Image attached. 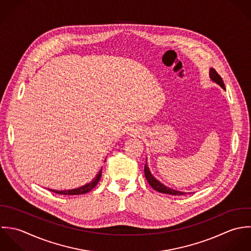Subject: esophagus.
<instances>
[{
	"label": "esophagus",
	"instance_id": "34e87169",
	"mask_svg": "<svg viewBox=\"0 0 251 251\" xmlns=\"http://www.w3.org/2000/svg\"><path fill=\"white\" fill-rule=\"evenodd\" d=\"M139 133V131H138V129H136V128H132L131 129V131H130V135H137Z\"/></svg>",
	"mask_w": 251,
	"mask_h": 251
}]
</instances>
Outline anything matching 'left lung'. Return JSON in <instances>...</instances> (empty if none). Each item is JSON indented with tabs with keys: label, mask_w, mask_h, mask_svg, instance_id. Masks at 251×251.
Returning a JSON list of instances; mask_svg holds the SVG:
<instances>
[{
	"label": "left lung",
	"mask_w": 251,
	"mask_h": 251,
	"mask_svg": "<svg viewBox=\"0 0 251 251\" xmlns=\"http://www.w3.org/2000/svg\"><path fill=\"white\" fill-rule=\"evenodd\" d=\"M209 78L211 81L215 82L216 84H218L222 89L226 90L225 89V85H224V82L221 78V76L216 73V71L214 69H209ZM148 162V161H147ZM145 176H146V178L147 180L149 181L150 185L151 187L160 192V193H163V194H169V195H184V194H190V192H183V191H178V190H176V189H173V188H170L168 186H166L165 184H163L162 182H160L152 174H151V170H150V167L148 165V163H146L145 165Z\"/></svg>",
	"instance_id": "1"
}]
</instances>
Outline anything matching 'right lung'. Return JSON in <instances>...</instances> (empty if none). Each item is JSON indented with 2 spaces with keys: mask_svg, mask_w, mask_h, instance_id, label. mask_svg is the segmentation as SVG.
<instances>
[{
  "mask_svg": "<svg viewBox=\"0 0 251 251\" xmlns=\"http://www.w3.org/2000/svg\"><path fill=\"white\" fill-rule=\"evenodd\" d=\"M105 162V160H104ZM100 176H101V169L98 172L97 176H95V178H93L90 182L77 187V188H74V189H69V190H54V189H49L52 192H55L57 194H61V195H81V194H85L88 193L89 191H91L99 182Z\"/></svg>",
  "mask_w": 251,
  "mask_h": 251,
  "instance_id": "1",
  "label": "right lung"
}]
</instances>
